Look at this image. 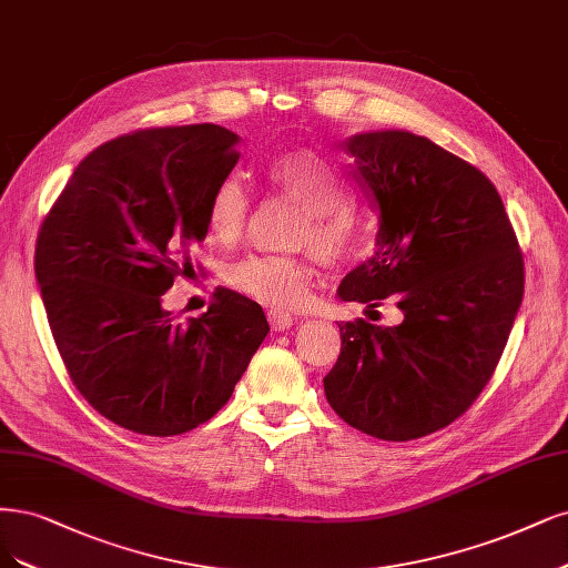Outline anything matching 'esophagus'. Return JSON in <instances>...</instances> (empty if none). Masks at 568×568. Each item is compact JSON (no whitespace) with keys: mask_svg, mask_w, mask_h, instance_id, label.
<instances>
[{"mask_svg":"<svg viewBox=\"0 0 568 568\" xmlns=\"http://www.w3.org/2000/svg\"><path fill=\"white\" fill-rule=\"evenodd\" d=\"M267 322L275 331H284V328L293 326V317L284 310H267Z\"/></svg>","mask_w":568,"mask_h":568,"instance_id":"esophagus-1","label":"esophagus"}]
</instances>
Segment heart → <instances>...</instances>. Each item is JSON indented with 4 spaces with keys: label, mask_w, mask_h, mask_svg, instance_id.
<instances>
[{
    "label": "heart",
    "mask_w": 568,
    "mask_h": 568,
    "mask_svg": "<svg viewBox=\"0 0 568 568\" xmlns=\"http://www.w3.org/2000/svg\"><path fill=\"white\" fill-rule=\"evenodd\" d=\"M265 179L286 200L303 206L301 246H315L328 261H343L357 248L359 221L345 204V179L320 152L310 148L284 150L265 164ZM248 211L246 187L227 175L209 197V234L223 246L234 244L246 227ZM225 280L251 301L270 307H296L307 298L312 272L301 256H246L227 267Z\"/></svg>",
    "instance_id": "obj_1"
}]
</instances>
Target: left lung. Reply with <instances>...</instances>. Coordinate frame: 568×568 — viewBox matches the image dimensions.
<instances>
[{"label":"left lung","mask_w":568,"mask_h":568,"mask_svg":"<svg viewBox=\"0 0 568 568\" xmlns=\"http://www.w3.org/2000/svg\"><path fill=\"white\" fill-rule=\"evenodd\" d=\"M343 148L378 234L338 296L368 307L393 298L404 320L338 324L324 393L371 437L418 439L460 418L491 381L524 296L521 248L496 185L433 141L374 131Z\"/></svg>","instance_id":"obj_1"}]
</instances>
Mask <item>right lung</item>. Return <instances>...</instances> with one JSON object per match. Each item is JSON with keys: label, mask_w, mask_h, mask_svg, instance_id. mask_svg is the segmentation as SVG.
I'll use <instances>...</instances> for the list:
<instances>
[{"label": "right lung", "mask_w": 568, "mask_h": 568, "mask_svg": "<svg viewBox=\"0 0 568 568\" xmlns=\"http://www.w3.org/2000/svg\"><path fill=\"white\" fill-rule=\"evenodd\" d=\"M237 145L216 124L120 135L87 154L39 227L55 347L80 395L131 433L173 437L216 416L270 331L263 307L230 288L187 322L162 307Z\"/></svg>", "instance_id": "obj_1"}]
</instances>
